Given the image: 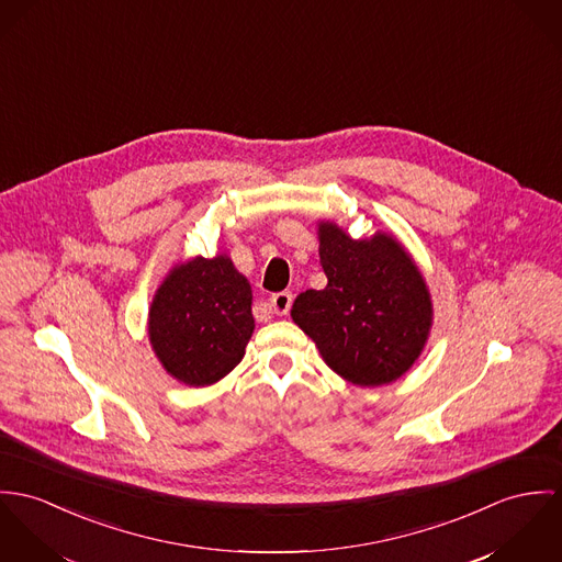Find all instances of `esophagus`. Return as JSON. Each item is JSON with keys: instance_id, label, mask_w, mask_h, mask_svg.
Here are the masks:
<instances>
[{"instance_id": "34e87169", "label": "esophagus", "mask_w": 562, "mask_h": 562, "mask_svg": "<svg viewBox=\"0 0 562 562\" xmlns=\"http://www.w3.org/2000/svg\"><path fill=\"white\" fill-rule=\"evenodd\" d=\"M269 304H271V308H273V312H276V314L284 316V314H289V311H291V306H293V295H291L289 291L276 293V295H271Z\"/></svg>"}]
</instances>
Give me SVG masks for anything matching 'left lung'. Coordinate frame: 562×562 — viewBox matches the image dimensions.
Wrapping results in <instances>:
<instances>
[{"mask_svg":"<svg viewBox=\"0 0 562 562\" xmlns=\"http://www.w3.org/2000/svg\"><path fill=\"white\" fill-rule=\"evenodd\" d=\"M323 291L302 293L291 316L325 364L356 385H383L420 356L431 327L427 284L401 244L376 233L353 241L336 224L318 226Z\"/></svg>","mask_w":562,"mask_h":562,"instance_id":"1","label":"left lung"}]
</instances>
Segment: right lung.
<instances>
[{
    "label": "right lung",
    "instance_id": "1",
    "mask_svg": "<svg viewBox=\"0 0 562 562\" xmlns=\"http://www.w3.org/2000/svg\"><path fill=\"white\" fill-rule=\"evenodd\" d=\"M254 331L250 282L231 258H193L159 286L148 334L164 369L188 385H209L244 358Z\"/></svg>",
    "mask_w": 562,
    "mask_h": 562
}]
</instances>
